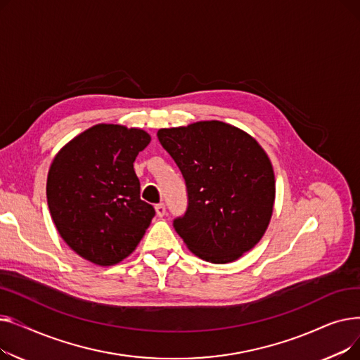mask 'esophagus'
Returning a JSON list of instances; mask_svg holds the SVG:
<instances>
[{
    "instance_id": "34e87169",
    "label": "esophagus",
    "mask_w": 360,
    "mask_h": 360,
    "mask_svg": "<svg viewBox=\"0 0 360 360\" xmlns=\"http://www.w3.org/2000/svg\"><path fill=\"white\" fill-rule=\"evenodd\" d=\"M155 210H156V214H158L159 217H163L165 213H166V207H165L163 202H160V204H158V205L155 207Z\"/></svg>"
}]
</instances>
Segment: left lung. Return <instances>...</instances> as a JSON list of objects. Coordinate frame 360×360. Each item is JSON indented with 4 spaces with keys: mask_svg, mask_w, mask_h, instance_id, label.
<instances>
[{
    "mask_svg": "<svg viewBox=\"0 0 360 360\" xmlns=\"http://www.w3.org/2000/svg\"><path fill=\"white\" fill-rule=\"evenodd\" d=\"M158 139L186 184L188 209L174 220L193 254L228 264L252 250L273 214V165L258 141L231 124L160 128Z\"/></svg>",
    "mask_w": 360,
    "mask_h": 360,
    "instance_id": "left-lung-1",
    "label": "left lung"
}]
</instances>
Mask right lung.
Masks as SVG:
<instances>
[{
	"label": "right lung",
	"mask_w": 360,
	"mask_h": 360,
	"mask_svg": "<svg viewBox=\"0 0 360 360\" xmlns=\"http://www.w3.org/2000/svg\"><path fill=\"white\" fill-rule=\"evenodd\" d=\"M140 128L98 124L53 158L46 198L55 228L82 258L108 267L137 248L153 205L140 198L134 160L150 143Z\"/></svg>",
	"instance_id": "obj_1"
}]
</instances>
